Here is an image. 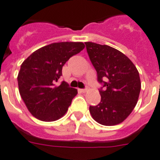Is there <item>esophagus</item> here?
<instances>
[{
  "label": "esophagus",
  "mask_w": 160,
  "mask_h": 160,
  "mask_svg": "<svg viewBox=\"0 0 160 160\" xmlns=\"http://www.w3.org/2000/svg\"><path fill=\"white\" fill-rule=\"evenodd\" d=\"M80 91H81V92H86L88 90V88H82V89H80Z\"/></svg>",
  "instance_id": "34e87169"
}]
</instances>
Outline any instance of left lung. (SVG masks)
Instances as JSON below:
<instances>
[{
  "mask_svg": "<svg viewBox=\"0 0 160 160\" xmlns=\"http://www.w3.org/2000/svg\"><path fill=\"white\" fill-rule=\"evenodd\" d=\"M88 57L103 84L101 102L89 111L95 121L106 126L119 124L128 117L138 102L141 80L135 65L118 49L106 45L85 42Z\"/></svg>",
  "mask_w": 160,
  "mask_h": 160,
  "instance_id": "1",
  "label": "left lung"
}]
</instances>
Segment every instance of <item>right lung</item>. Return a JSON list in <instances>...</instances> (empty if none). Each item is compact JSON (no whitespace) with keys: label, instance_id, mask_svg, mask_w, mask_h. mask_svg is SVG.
<instances>
[{"label":"right lung","instance_id":"add662e5","mask_svg":"<svg viewBox=\"0 0 160 160\" xmlns=\"http://www.w3.org/2000/svg\"><path fill=\"white\" fill-rule=\"evenodd\" d=\"M84 48L82 42H58L32 53L21 65L18 90L28 111L42 121H55L68 111L77 89L65 81L57 86L64 64Z\"/></svg>","mask_w":160,"mask_h":160}]
</instances>
